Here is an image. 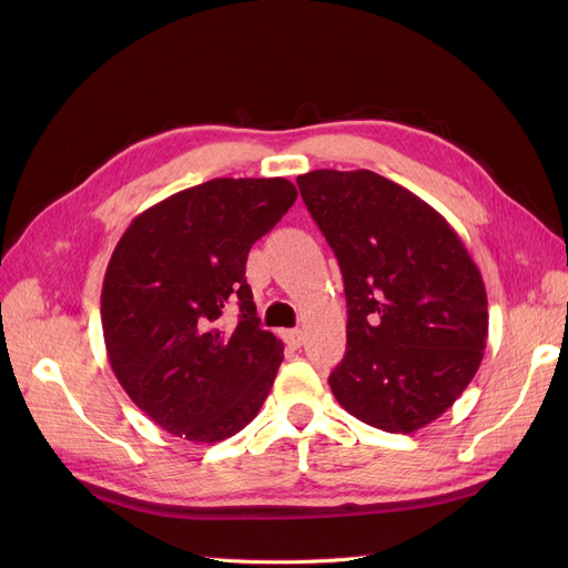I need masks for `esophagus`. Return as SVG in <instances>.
<instances>
[{"mask_svg":"<svg viewBox=\"0 0 568 568\" xmlns=\"http://www.w3.org/2000/svg\"><path fill=\"white\" fill-rule=\"evenodd\" d=\"M282 338H284V343H286L288 348H301V343H303L301 329H286V332L282 334Z\"/></svg>","mask_w":568,"mask_h":568,"instance_id":"34e87169","label":"esophagus"}]
</instances>
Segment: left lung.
<instances>
[{"instance_id": "1", "label": "left lung", "mask_w": 568, "mask_h": 568, "mask_svg": "<svg viewBox=\"0 0 568 568\" xmlns=\"http://www.w3.org/2000/svg\"><path fill=\"white\" fill-rule=\"evenodd\" d=\"M296 182L348 303L334 398L382 432H417L453 407L484 359V277L448 220L405 186L372 170H313Z\"/></svg>"}]
</instances>
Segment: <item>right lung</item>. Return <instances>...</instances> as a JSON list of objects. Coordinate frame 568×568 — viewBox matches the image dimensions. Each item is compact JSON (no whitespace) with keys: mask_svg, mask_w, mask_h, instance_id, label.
Listing matches in <instances>:
<instances>
[{"mask_svg":"<svg viewBox=\"0 0 568 568\" xmlns=\"http://www.w3.org/2000/svg\"><path fill=\"white\" fill-rule=\"evenodd\" d=\"M296 196L284 178H217L151 205L115 244L101 288L109 363L173 436L220 443L263 407L284 343L261 329L246 257ZM232 302L240 320L225 327Z\"/></svg>","mask_w":568,"mask_h":568,"instance_id":"right-lung-1","label":"right lung"}]
</instances>
